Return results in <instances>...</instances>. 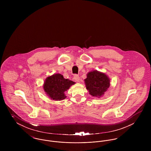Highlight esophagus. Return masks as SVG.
I'll return each mask as SVG.
<instances>
[{"mask_svg":"<svg viewBox=\"0 0 151 151\" xmlns=\"http://www.w3.org/2000/svg\"><path fill=\"white\" fill-rule=\"evenodd\" d=\"M74 79L76 81H77V82H80V77H79L78 75H75L74 77Z\"/></svg>","mask_w":151,"mask_h":151,"instance_id":"34e87169","label":"esophagus"}]
</instances>
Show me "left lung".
<instances>
[{
  "label": "left lung",
  "mask_w": 151,
  "mask_h": 151,
  "mask_svg": "<svg viewBox=\"0 0 151 151\" xmlns=\"http://www.w3.org/2000/svg\"><path fill=\"white\" fill-rule=\"evenodd\" d=\"M84 83L91 96L101 98L110 86V78L104 73L93 70L88 73Z\"/></svg>",
  "instance_id": "1"
}]
</instances>
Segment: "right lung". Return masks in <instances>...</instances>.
Returning a JSON list of instances; mask_svg holds the SVG:
<instances>
[{
	"label": "right lung",
	"instance_id": "add662e5",
	"mask_svg": "<svg viewBox=\"0 0 151 151\" xmlns=\"http://www.w3.org/2000/svg\"><path fill=\"white\" fill-rule=\"evenodd\" d=\"M75 84V82L65 79L62 74L57 73L46 78L43 83V90L50 99L62 101L66 98L65 92Z\"/></svg>",
	"mask_w": 151,
	"mask_h": 151
}]
</instances>
